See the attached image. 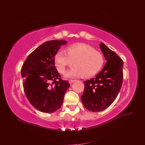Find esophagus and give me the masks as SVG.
Masks as SVG:
<instances>
[{"instance_id":"obj_1","label":"esophagus","mask_w":145,"mask_h":145,"mask_svg":"<svg viewBox=\"0 0 145 145\" xmlns=\"http://www.w3.org/2000/svg\"><path fill=\"white\" fill-rule=\"evenodd\" d=\"M76 80L70 79V80H69V83H74V82H76Z\"/></svg>"}]
</instances>
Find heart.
Returning <instances> with one entry per match:
<instances>
[{"label": "heart", "instance_id": "obj_1", "mask_svg": "<svg viewBox=\"0 0 145 145\" xmlns=\"http://www.w3.org/2000/svg\"><path fill=\"white\" fill-rule=\"evenodd\" d=\"M67 54L63 51L57 52L54 57V64L59 72L64 73L67 67L74 62V67L66 73L67 77L83 76L88 77L97 73L102 68L105 60L103 55L93 47L84 43H78L67 48Z\"/></svg>", "mask_w": 145, "mask_h": 145}]
</instances>
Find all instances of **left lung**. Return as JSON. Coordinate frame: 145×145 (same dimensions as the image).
<instances>
[{
    "label": "left lung",
    "mask_w": 145,
    "mask_h": 145,
    "mask_svg": "<svg viewBox=\"0 0 145 145\" xmlns=\"http://www.w3.org/2000/svg\"><path fill=\"white\" fill-rule=\"evenodd\" d=\"M100 47L107 62L95 77L84 82V92L81 96L85 108L93 112L103 111L113 103L123 78V60L103 43H100Z\"/></svg>",
    "instance_id": "obj_1"
}]
</instances>
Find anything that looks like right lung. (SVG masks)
<instances>
[{
  "label": "right lung",
  "mask_w": 145,
  "mask_h": 145,
  "mask_svg": "<svg viewBox=\"0 0 145 145\" xmlns=\"http://www.w3.org/2000/svg\"><path fill=\"white\" fill-rule=\"evenodd\" d=\"M66 41L44 42L31 53L21 69L26 97L39 111L51 113L63 103L64 95L70 86L62 80L57 70L54 57Z\"/></svg>",
  "instance_id": "right-lung-1"
}]
</instances>
